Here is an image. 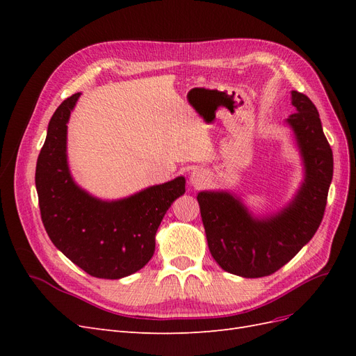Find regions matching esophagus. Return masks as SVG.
Instances as JSON below:
<instances>
[{
	"mask_svg": "<svg viewBox=\"0 0 356 356\" xmlns=\"http://www.w3.org/2000/svg\"><path fill=\"white\" fill-rule=\"evenodd\" d=\"M190 182H191L193 187L200 188L202 186H204L208 182V175L204 174L203 170L196 169V170H193L191 174H190Z\"/></svg>",
	"mask_w": 356,
	"mask_h": 356,
	"instance_id": "esophagus-1",
	"label": "esophagus"
}]
</instances>
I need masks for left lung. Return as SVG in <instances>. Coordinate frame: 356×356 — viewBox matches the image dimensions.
<instances>
[{"label": "left lung", "mask_w": 356, "mask_h": 356, "mask_svg": "<svg viewBox=\"0 0 356 356\" xmlns=\"http://www.w3.org/2000/svg\"><path fill=\"white\" fill-rule=\"evenodd\" d=\"M296 113L286 118L303 160L305 179L285 208L255 217L241 197L225 190L200 191L197 202L213 260L242 277L275 273L316 233L332 179V152L319 113L306 95L291 92Z\"/></svg>", "instance_id": "obj_1"}]
</instances>
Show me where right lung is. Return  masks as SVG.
Segmentation results:
<instances>
[{
	"label": "right lung",
	"instance_id": "right-lung-1",
	"mask_svg": "<svg viewBox=\"0 0 356 356\" xmlns=\"http://www.w3.org/2000/svg\"><path fill=\"white\" fill-rule=\"evenodd\" d=\"M81 93L63 101L50 118L35 169L41 220L50 241L86 273L102 279L132 275L152 260L156 232L175 199L186 193L177 177L118 200L89 195L71 177L68 120Z\"/></svg>",
	"mask_w": 356,
	"mask_h": 356
}]
</instances>
